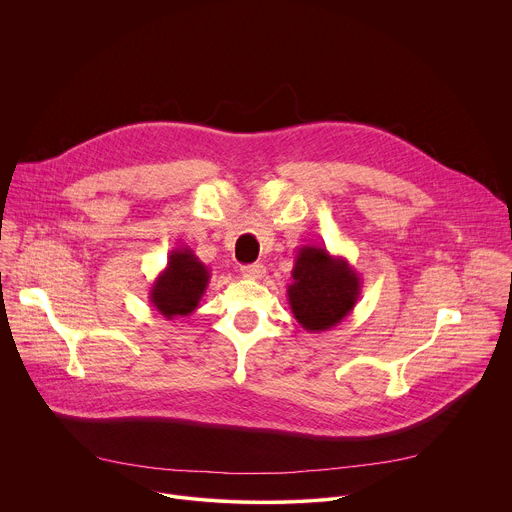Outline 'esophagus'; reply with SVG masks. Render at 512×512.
I'll use <instances>...</instances> for the list:
<instances>
[{
  "instance_id": "34e87169",
  "label": "esophagus",
  "mask_w": 512,
  "mask_h": 512,
  "mask_svg": "<svg viewBox=\"0 0 512 512\" xmlns=\"http://www.w3.org/2000/svg\"><path fill=\"white\" fill-rule=\"evenodd\" d=\"M241 273L245 277H251V279H261L265 275V265L263 263H251V265H243L241 267Z\"/></svg>"
}]
</instances>
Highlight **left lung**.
<instances>
[{
  "instance_id": "left-lung-1",
  "label": "left lung",
  "mask_w": 512,
  "mask_h": 512,
  "mask_svg": "<svg viewBox=\"0 0 512 512\" xmlns=\"http://www.w3.org/2000/svg\"><path fill=\"white\" fill-rule=\"evenodd\" d=\"M287 302L306 332H324L340 324L356 306L362 279L350 263L326 247L298 249Z\"/></svg>"
}]
</instances>
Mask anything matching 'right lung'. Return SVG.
<instances>
[{
    "instance_id": "obj_1",
    "label": "right lung",
    "mask_w": 512,
    "mask_h": 512,
    "mask_svg": "<svg viewBox=\"0 0 512 512\" xmlns=\"http://www.w3.org/2000/svg\"><path fill=\"white\" fill-rule=\"evenodd\" d=\"M210 281L208 267L190 247L174 249L150 287V302L166 320L186 318L198 308Z\"/></svg>"
}]
</instances>
